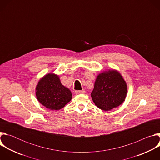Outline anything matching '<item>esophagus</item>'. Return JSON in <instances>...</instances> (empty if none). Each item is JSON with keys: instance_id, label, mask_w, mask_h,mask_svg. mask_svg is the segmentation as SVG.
<instances>
[{"instance_id": "obj_1", "label": "esophagus", "mask_w": 160, "mask_h": 160, "mask_svg": "<svg viewBox=\"0 0 160 160\" xmlns=\"http://www.w3.org/2000/svg\"><path fill=\"white\" fill-rule=\"evenodd\" d=\"M76 94H84L85 93V91L84 90H77L75 91Z\"/></svg>"}]
</instances>
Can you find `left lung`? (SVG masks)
Wrapping results in <instances>:
<instances>
[{
  "label": "left lung",
  "mask_w": 160,
  "mask_h": 160,
  "mask_svg": "<svg viewBox=\"0 0 160 160\" xmlns=\"http://www.w3.org/2000/svg\"><path fill=\"white\" fill-rule=\"evenodd\" d=\"M127 92V83L116 70L100 73L96 80L91 97L96 106L104 111L117 108L125 101Z\"/></svg>",
  "instance_id": "left-lung-1"
}]
</instances>
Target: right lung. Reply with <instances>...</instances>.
Here are the masks:
<instances>
[{
	"instance_id": "add662e5",
	"label": "right lung",
	"mask_w": 160,
	"mask_h": 160,
	"mask_svg": "<svg viewBox=\"0 0 160 160\" xmlns=\"http://www.w3.org/2000/svg\"><path fill=\"white\" fill-rule=\"evenodd\" d=\"M36 96L45 108L59 110L71 101L72 94L69 88L61 84L58 75L49 73L39 80L36 87Z\"/></svg>"
}]
</instances>
